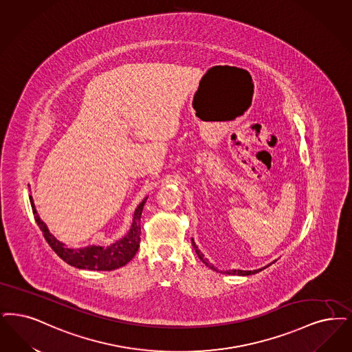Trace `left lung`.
I'll return each mask as SVG.
<instances>
[{
	"label": "left lung",
	"instance_id": "1",
	"mask_svg": "<svg viewBox=\"0 0 352 352\" xmlns=\"http://www.w3.org/2000/svg\"><path fill=\"white\" fill-rule=\"evenodd\" d=\"M192 246H194V249H195V253L197 254V256L200 258V261H203V263L206 265V266H208V267L212 268V270H214L216 271V268L213 267V265H211L210 262H208V259L207 258H204V255L203 253L197 249V243L194 242V239H192ZM263 268H259V270H254V271H242V270H229V271H226V274L228 275H239V276H248V275H252V274H256V272H259V271H262Z\"/></svg>",
	"mask_w": 352,
	"mask_h": 352
}]
</instances>
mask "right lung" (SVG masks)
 <instances>
[{"label":"right lung","mask_w":352,"mask_h":352,"mask_svg":"<svg viewBox=\"0 0 352 352\" xmlns=\"http://www.w3.org/2000/svg\"><path fill=\"white\" fill-rule=\"evenodd\" d=\"M148 197H145L139 207L136 208L135 214H133V221L131 229L128 230L126 236L123 239H118L115 243L103 248V246H97V245H90L81 249H71L67 248L65 243L60 242L58 239H55L48 230L47 226L42 221L39 217L34 200L30 197V203L32 207V213L35 217V221L38 226L41 228L43 232V236L48 245L52 248V250L68 265L73 267L82 268V270H93V271H113L116 268L123 267L126 265L133 256L138 253L139 246H140V219L141 212L144 208V204Z\"/></svg>","instance_id":"add662e5"}]
</instances>
